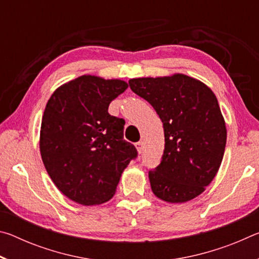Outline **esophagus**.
Segmentation results:
<instances>
[{
  "label": "esophagus",
  "mask_w": 259,
  "mask_h": 259,
  "mask_svg": "<svg viewBox=\"0 0 259 259\" xmlns=\"http://www.w3.org/2000/svg\"><path fill=\"white\" fill-rule=\"evenodd\" d=\"M135 145H136V148H137L138 153L140 154V153H142L143 150H144V143L143 142H138V143H136Z\"/></svg>",
  "instance_id": "esophagus-1"
}]
</instances>
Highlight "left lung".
Returning <instances> with one entry per match:
<instances>
[{"label":"left lung","instance_id":"8db88e82","mask_svg":"<svg viewBox=\"0 0 259 259\" xmlns=\"http://www.w3.org/2000/svg\"><path fill=\"white\" fill-rule=\"evenodd\" d=\"M129 85L163 123V155L148 171L153 193L170 203L196 198L216 176L225 152L226 126L216 96L184 74L131 78Z\"/></svg>","mask_w":259,"mask_h":259}]
</instances>
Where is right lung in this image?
I'll use <instances>...</instances> for the list:
<instances>
[{
    "label": "right lung",
    "instance_id": "right-lung-1",
    "mask_svg": "<svg viewBox=\"0 0 259 259\" xmlns=\"http://www.w3.org/2000/svg\"><path fill=\"white\" fill-rule=\"evenodd\" d=\"M126 88L121 80L82 75L48 100L40 133L42 161L55 185L74 202L111 200L123 170L137 157L136 147L123 139L124 120L108 113Z\"/></svg>",
    "mask_w": 259,
    "mask_h": 259
}]
</instances>
